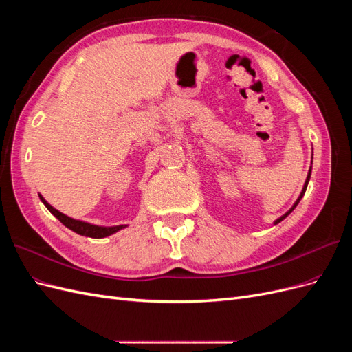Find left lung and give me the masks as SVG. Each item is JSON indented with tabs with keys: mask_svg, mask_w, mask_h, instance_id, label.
Here are the masks:
<instances>
[{
	"mask_svg": "<svg viewBox=\"0 0 352 352\" xmlns=\"http://www.w3.org/2000/svg\"><path fill=\"white\" fill-rule=\"evenodd\" d=\"M310 176H311V168H310V172H308V176H307V180H305V184H304V188H302V192H301V195H300V197H298V199L295 201V204L292 206V208H291L289 211H287V212H285V214H283L282 217H279L278 220H276V221H274V225H278V223H279V221H282V220H283L285 217H287V216H289V214H291V212L294 211V208H295V207L298 206V202H300V201H301V198H302V197H304V194H305V189H307V185H308V180H310Z\"/></svg>",
	"mask_w": 352,
	"mask_h": 352,
	"instance_id": "left-lung-1",
	"label": "left lung"
}]
</instances>
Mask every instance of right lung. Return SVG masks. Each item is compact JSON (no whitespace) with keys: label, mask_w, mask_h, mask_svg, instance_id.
<instances>
[{"label":"right lung","mask_w":352,"mask_h":352,"mask_svg":"<svg viewBox=\"0 0 352 352\" xmlns=\"http://www.w3.org/2000/svg\"><path fill=\"white\" fill-rule=\"evenodd\" d=\"M39 198H41L42 202H44L45 207L52 212V214H54V216L63 223V225H65L66 228H69L70 230L79 233V235H82V236H88V238H105V236H110V235H113V233L119 232L120 229L126 228V225L111 226V228H102V226L91 225V223H87V221L74 220V219H72V217H67L66 214H63V212H60V211L56 210L54 207H51L42 195H39Z\"/></svg>","instance_id":"obj_1"}]
</instances>
